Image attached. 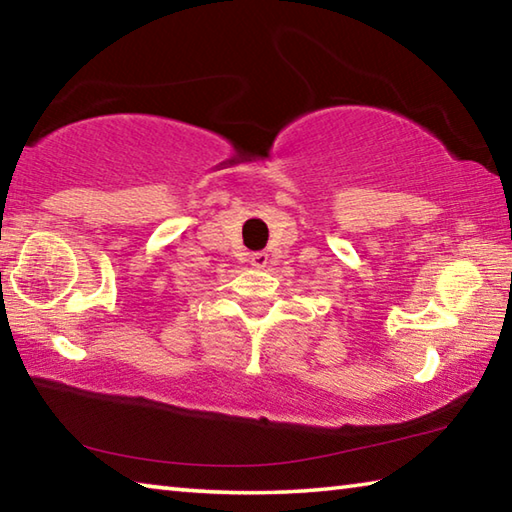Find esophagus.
Returning a JSON list of instances; mask_svg holds the SVG:
<instances>
[{
    "mask_svg": "<svg viewBox=\"0 0 512 512\" xmlns=\"http://www.w3.org/2000/svg\"><path fill=\"white\" fill-rule=\"evenodd\" d=\"M250 264L257 268H264L268 264V255L266 253H253L250 255Z\"/></svg>",
    "mask_w": 512,
    "mask_h": 512,
    "instance_id": "esophagus-1",
    "label": "esophagus"
}]
</instances>
